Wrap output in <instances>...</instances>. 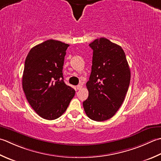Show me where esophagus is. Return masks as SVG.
<instances>
[{"label": "esophagus", "instance_id": "1", "mask_svg": "<svg viewBox=\"0 0 161 161\" xmlns=\"http://www.w3.org/2000/svg\"><path fill=\"white\" fill-rule=\"evenodd\" d=\"M82 85H81V84H79V85H77V89H78V90H80V89H82Z\"/></svg>", "mask_w": 161, "mask_h": 161}]
</instances>
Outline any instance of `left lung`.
Masks as SVG:
<instances>
[{
    "instance_id": "1",
    "label": "left lung",
    "mask_w": 161,
    "mask_h": 161,
    "mask_svg": "<svg viewBox=\"0 0 161 161\" xmlns=\"http://www.w3.org/2000/svg\"><path fill=\"white\" fill-rule=\"evenodd\" d=\"M93 61L86 87L89 97L83 102L87 116L96 121L112 118L120 108L128 90L130 70L121 46L105 37L89 44Z\"/></svg>"
}]
</instances>
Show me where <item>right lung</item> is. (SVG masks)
<instances>
[{
  "mask_svg": "<svg viewBox=\"0 0 161 161\" xmlns=\"http://www.w3.org/2000/svg\"><path fill=\"white\" fill-rule=\"evenodd\" d=\"M69 45L48 40L33 47L25 61L22 86L37 114L47 120L60 117L67 109L75 91L66 85L63 66Z\"/></svg>",
  "mask_w": 161,
  "mask_h": 161,
  "instance_id": "obj_1",
  "label": "right lung"
}]
</instances>
